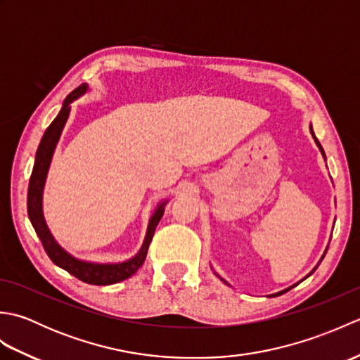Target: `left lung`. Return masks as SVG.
<instances>
[{
	"instance_id": "8db88e82",
	"label": "left lung",
	"mask_w": 360,
	"mask_h": 360,
	"mask_svg": "<svg viewBox=\"0 0 360 360\" xmlns=\"http://www.w3.org/2000/svg\"><path fill=\"white\" fill-rule=\"evenodd\" d=\"M309 131H311L312 137H314V141H316V143H317V147H319L320 153H322V155H323V158H325V151H323V148H322V145H320V142L317 141V137H316L314 131H312V127H309ZM326 250H328V249H326ZM326 250H325V254H326ZM325 254H323V257H325ZM323 257H322V258H320V262H322V259H323ZM317 266H319V264H317ZM317 266H316V267H314V269H312V271H311V272H309V274L307 275V277H309V275H311L312 272H314V271L317 269ZM307 277H304V278H307ZM219 278H221V277H219ZM304 278H303V280H304ZM221 280H223V278H221ZM303 280H302V281H303ZM223 281H224V280H223ZM224 283H226V285H229V283H227V281H224ZM298 283H300V281H298ZM298 283H295V285H292V286H289V288H286V289H283V290H280V292H275V294H272V295H269V297H277V295H281V294H285V292H288V290H289V289H292L294 286H297V285H298Z\"/></svg>"
}]
</instances>
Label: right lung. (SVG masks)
Returning <instances> with one entry per match:
<instances>
[{"mask_svg":"<svg viewBox=\"0 0 360 360\" xmlns=\"http://www.w3.org/2000/svg\"><path fill=\"white\" fill-rule=\"evenodd\" d=\"M86 91H88L86 83H82L79 88H75L72 93L65 98L62 110H60V112L57 114V117L52 120V124L48 128H46V131L40 141V145H38L32 174H30V179H29L27 213H29L30 223H32L35 232L38 235V238L41 240L46 254H48V257L53 263H56L58 267H62V269L70 272L71 275H74V277L88 283V285L106 286V285H114V283L129 278L143 264L145 257H147V252H148V246L153 240V235H155V231H156V226L159 224L160 218L164 215L167 201L160 202L156 207L155 213H153V217L150 218L147 235H145L141 250L137 252L134 257L125 259V262H120V263L85 262V259L75 258L74 255L70 254V252H66L56 241V238H53L43 215V188H44L46 176H48L52 155L53 151H56L60 136H62L66 120L70 117L71 103L75 101V98H79L85 94Z\"/></svg>","mask_w":360,"mask_h":360,"instance_id":"add662e5","label":"right lung"}]
</instances>
